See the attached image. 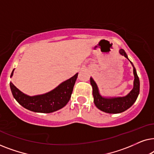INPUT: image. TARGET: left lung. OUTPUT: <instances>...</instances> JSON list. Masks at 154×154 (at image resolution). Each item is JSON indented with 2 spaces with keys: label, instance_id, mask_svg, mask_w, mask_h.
<instances>
[{
  "label": "left lung",
  "instance_id": "left-lung-1",
  "mask_svg": "<svg viewBox=\"0 0 154 154\" xmlns=\"http://www.w3.org/2000/svg\"><path fill=\"white\" fill-rule=\"evenodd\" d=\"M119 53L128 59L127 54L125 50L121 49ZM130 61V60H129ZM133 67V73L134 76L133 88L125 97H105L100 94L97 85L92 78H90V84L92 87V94L94 97V103L95 106L100 110L108 113H119L125 111L132 106L135 102L137 97L140 94V79L137 73L136 69L134 65L130 62Z\"/></svg>",
  "mask_w": 154,
  "mask_h": 154
}]
</instances>
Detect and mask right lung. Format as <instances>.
Returning a JSON list of instances; mask_svg holds the SVG:
<instances>
[{
  "instance_id": "add662e5",
  "label": "right lung",
  "mask_w": 154,
  "mask_h": 154,
  "mask_svg": "<svg viewBox=\"0 0 154 154\" xmlns=\"http://www.w3.org/2000/svg\"><path fill=\"white\" fill-rule=\"evenodd\" d=\"M13 71L10 77L13 75ZM77 77L78 73L50 92L31 97L21 92L11 82L10 86L14 98L25 109L33 112L49 113L66 106L71 98Z\"/></svg>"
}]
</instances>
